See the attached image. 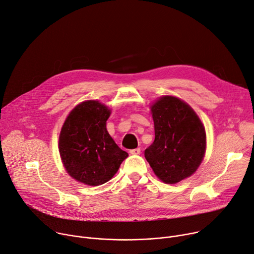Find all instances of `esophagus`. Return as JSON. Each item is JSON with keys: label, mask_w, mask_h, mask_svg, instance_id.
<instances>
[{"label": "esophagus", "mask_w": 254, "mask_h": 254, "mask_svg": "<svg viewBox=\"0 0 254 254\" xmlns=\"http://www.w3.org/2000/svg\"><path fill=\"white\" fill-rule=\"evenodd\" d=\"M131 154H139L140 153V148H134L130 150Z\"/></svg>", "instance_id": "esophagus-1"}]
</instances>
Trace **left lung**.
Returning a JSON list of instances; mask_svg holds the SVG:
<instances>
[{
  "label": "left lung",
  "instance_id": "left-lung-1",
  "mask_svg": "<svg viewBox=\"0 0 254 254\" xmlns=\"http://www.w3.org/2000/svg\"><path fill=\"white\" fill-rule=\"evenodd\" d=\"M150 110L155 137L144 157L160 180L178 183L195 173L203 160L204 126L192 108L176 96L160 97Z\"/></svg>",
  "mask_w": 254,
  "mask_h": 254
}]
</instances>
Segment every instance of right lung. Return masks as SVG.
Segmentation results:
<instances>
[{
    "mask_svg": "<svg viewBox=\"0 0 254 254\" xmlns=\"http://www.w3.org/2000/svg\"><path fill=\"white\" fill-rule=\"evenodd\" d=\"M111 110L99 101H85L68 115L59 136L62 163L72 178L89 186L113 178L128 153L107 130Z\"/></svg>",
    "mask_w": 254,
    "mask_h": 254,
    "instance_id": "obj_1",
    "label": "right lung"
}]
</instances>
